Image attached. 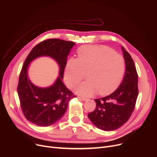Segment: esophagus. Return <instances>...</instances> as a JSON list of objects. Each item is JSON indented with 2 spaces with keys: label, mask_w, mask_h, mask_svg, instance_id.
I'll return each instance as SVG.
<instances>
[{
  "label": "esophagus",
  "mask_w": 157,
  "mask_h": 157,
  "mask_svg": "<svg viewBox=\"0 0 157 157\" xmlns=\"http://www.w3.org/2000/svg\"><path fill=\"white\" fill-rule=\"evenodd\" d=\"M78 98H79V99H81V101H85L88 99V98H86V97H79Z\"/></svg>",
  "instance_id": "obj_1"
}]
</instances>
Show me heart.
Here are the masks:
<instances>
[{
	"mask_svg": "<svg viewBox=\"0 0 157 157\" xmlns=\"http://www.w3.org/2000/svg\"><path fill=\"white\" fill-rule=\"evenodd\" d=\"M78 59H70L64 69V79L72 87L87 76L74 91L90 97L98 92L111 93L117 88L125 72V61L121 55L104 46H84L78 50Z\"/></svg>",
	"mask_w": 157,
	"mask_h": 157,
	"instance_id": "1",
	"label": "heart"
}]
</instances>
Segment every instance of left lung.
Returning a JSON list of instances; mask_svg holds the SVG:
<instances>
[{"label":"left lung","instance_id":"8db88e82","mask_svg":"<svg viewBox=\"0 0 157 157\" xmlns=\"http://www.w3.org/2000/svg\"><path fill=\"white\" fill-rule=\"evenodd\" d=\"M121 50L125 63V72L121 84L108 96L95 99V109L88 114L98 128L114 130L128 121L132 113L138 96V76L130 55L123 46Z\"/></svg>","mask_w":157,"mask_h":157}]
</instances>
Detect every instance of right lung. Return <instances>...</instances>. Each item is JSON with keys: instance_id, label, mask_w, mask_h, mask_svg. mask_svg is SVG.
Masks as SVG:
<instances>
[{"instance_id": "right-lung-1", "label": "right lung", "mask_w": 157, "mask_h": 157, "mask_svg": "<svg viewBox=\"0 0 157 157\" xmlns=\"http://www.w3.org/2000/svg\"><path fill=\"white\" fill-rule=\"evenodd\" d=\"M76 44L59 39H50L33 48L22 67L18 85V95L24 116L39 127L50 126L63 116L69 101L76 95L62 82L67 56ZM41 56L50 57L59 67V75L54 83L48 87L33 84L28 75L30 63Z\"/></svg>"}]
</instances>
